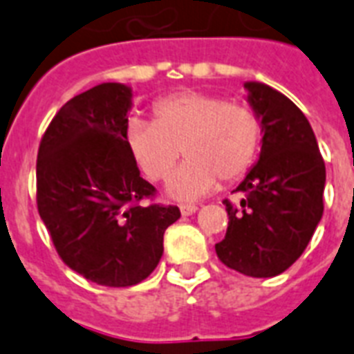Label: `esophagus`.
<instances>
[{"label":"esophagus","mask_w":354,"mask_h":354,"mask_svg":"<svg viewBox=\"0 0 354 354\" xmlns=\"http://www.w3.org/2000/svg\"><path fill=\"white\" fill-rule=\"evenodd\" d=\"M196 212H197L196 205H183V207H180V214L183 216H192V214H196Z\"/></svg>","instance_id":"1"}]
</instances>
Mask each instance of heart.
I'll use <instances>...</instances> for the list:
<instances>
[{
	"mask_svg": "<svg viewBox=\"0 0 354 354\" xmlns=\"http://www.w3.org/2000/svg\"><path fill=\"white\" fill-rule=\"evenodd\" d=\"M260 120L245 103L225 101L205 92H179L157 101L153 122L131 118L125 146L149 180L169 177L166 194L175 201H196L223 180L242 177L260 146Z\"/></svg>",
	"mask_w": 354,
	"mask_h": 354,
	"instance_id": "b5f03b06",
	"label": "heart"
}]
</instances>
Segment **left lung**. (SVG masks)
I'll use <instances>...</instances> for the list:
<instances>
[{"instance_id":"8db88e82","label":"left lung","mask_w":354,"mask_h":354,"mask_svg":"<svg viewBox=\"0 0 354 354\" xmlns=\"http://www.w3.org/2000/svg\"><path fill=\"white\" fill-rule=\"evenodd\" d=\"M245 100L262 127L257 162L238 185V207L225 199L229 227L218 259L248 277H275L306 249L323 216L325 162L316 134L294 101L248 81Z\"/></svg>"}]
</instances>
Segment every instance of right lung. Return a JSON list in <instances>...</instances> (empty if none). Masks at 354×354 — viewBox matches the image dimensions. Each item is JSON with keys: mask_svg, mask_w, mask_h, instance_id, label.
<instances>
[{"mask_svg": "<svg viewBox=\"0 0 354 354\" xmlns=\"http://www.w3.org/2000/svg\"><path fill=\"white\" fill-rule=\"evenodd\" d=\"M133 88L101 83L68 101L51 120L37 158V203L66 264L101 286H133L164 253L177 207L140 199L155 188L125 146Z\"/></svg>", "mask_w": 354, "mask_h": 354, "instance_id": "1", "label": "right lung"}]
</instances>
